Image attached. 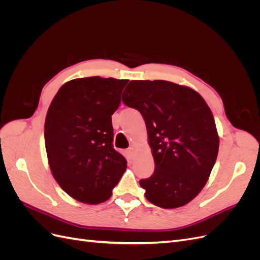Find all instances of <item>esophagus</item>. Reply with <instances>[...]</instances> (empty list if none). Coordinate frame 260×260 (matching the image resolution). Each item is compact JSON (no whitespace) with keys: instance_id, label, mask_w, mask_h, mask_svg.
<instances>
[{"instance_id":"34e87169","label":"esophagus","mask_w":260,"mask_h":260,"mask_svg":"<svg viewBox=\"0 0 260 260\" xmlns=\"http://www.w3.org/2000/svg\"><path fill=\"white\" fill-rule=\"evenodd\" d=\"M127 155L130 157V158H131V157H132L133 155H135V148H133L132 146H131V147H129V148L127 149Z\"/></svg>"}]
</instances>
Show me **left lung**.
Segmentation results:
<instances>
[{
  "label": "left lung",
  "mask_w": 260,
  "mask_h": 260,
  "mask_svg": "<svg viewBox=\"0 0 260 260\" xmlns=\"http://www.w3.org/2000/svg\"><path fill=\"white\" fill-rule=\"evenodd\" d=\"M122 102L142 115L155 170L141 179L148 202L161 208L185 205L206 184L219 137L214 116L200 94L164 80H132Z\"/></svg>",
  "instance_id": "left-lung-1"
}]
</instances>
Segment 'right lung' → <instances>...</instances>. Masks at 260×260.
<instances>
[{
  "label": "right lung",
  "mask_w": 260,
  "mask_h": 260,
  "mask_svg": "<svg viewBox=\"0 0 260 260\" xmlns=\"http://www.w3.org/2000/svg\"><path fill=\"white\" fill-rule=\"evenodd\" d=\"M127 83L115 78L75 79L61 86L49 107L44 139L50 168L77 201H107L127 168V160L113 147L112 124Z\"/></svg>",
  "instance_id": "1"
}]
</instances>
